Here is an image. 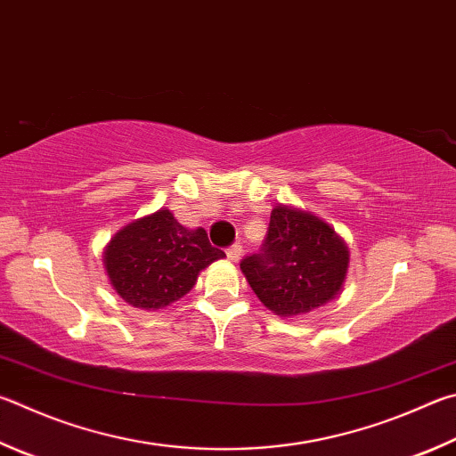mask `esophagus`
Wrapping results in <instances>:
<instances>
[{
  "mask_svg": "<svg viewBox=\"0 0 456 456\" xmlns=\"http://www.w3.org/2000/svg\"><path fill=\"white\" fill-rule=\"evenodd\" d=\"M227 256H229V259L233 261V263H239V259H241V256H243V247L239 245V243H235L233 247H229V249H227Z\"/></svg>",
  "mask_w": 456,
  "mask_h": 456,
  "instance_id": "esophagus-1",
  "label": "esophagus"
}]
</instances>
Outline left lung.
Returning a JSON list of instances; mask_svg holds the SVG:
<instances>
[{
    "mask_svg": "<svg viewBox=\"0 0 456 456\" xmlns=\"http://www.w3.org/2000/svg\"><path fill=\"white\" fill-rule=\"evenodd\" d=\"M349 247L337 231L309 211L275 205L259 255L241 271L259 301L279 317H299L341 295Z\"/></svg>",
    "mask_w": 456,
    "mask_h": 456,
    "instance_id": "1",
    "label": "left lung"
}]
</instances>
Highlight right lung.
Returning <instances> with one entry per match:
<instances>
[{
    "mask_svg": "<svg viewBox=\"0 0 456 456\" xmlns=\"http://www.w3.org/2000/svg\"><path fill=\"white\" fill-rule=\"evenodd\" d=\"M223 256L203 227L187 229L161 207L121 227L105 245L103 265L123 301L159 311L191 291L200 273Z\"/></svg>",
    "mask_w": 456,
    "mask_h": 456,
    "instance_id": "1",
    "label": "right lung"
}]
</instances>
